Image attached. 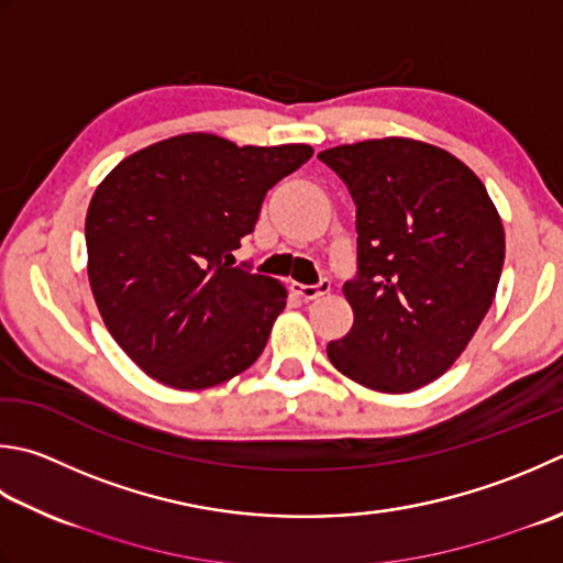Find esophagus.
Wrapping results in <instances>:
<instances>
[{"label":"esophagus","mask_w":563,"mask_h":563,"mask_svg":"<svg viewBox=\"0 0 563 563\" xmlns=\"http://www.w3.org/2000/svg\"><path fill=\"white\" fill-rule=\"evenodd\" d=\"M332 290V283L329 280H319L317 285H295V292L302 297V300H317V297L327 295Z\"/></svg>","instance_id":"34e87169"}]
</instances>
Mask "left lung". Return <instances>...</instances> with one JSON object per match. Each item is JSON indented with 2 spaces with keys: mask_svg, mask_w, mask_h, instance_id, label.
<instances>
[{
  "mask_svg": "<svg viewBox=\"0 0 563 563\" xmlns=\"http://www.w3.org/2000/svg\"><path fill=\"white\" fill-rule=\"evenodd\" d=\"M356 205L354 327L329 341L334 366L366 388L410 393L451 368L498 290L500 214L476 173L412 139H373L317 156Z\"/></svg>",
  "mask_w": 563,
  "mask_h": 563,
  "instance_id": "left-lung-1",
  "label": "left lung"
}]
</instances>
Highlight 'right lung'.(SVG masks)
<instances>
[{"label": "right lung", "instance_id": "add662e5", "mask_svg": "<svg viewBox=\"0 0 563 563\" xmlns=\"http://www.w3.org/2000/svg\"><path fill=\"white\" fill-rule=\"evenodd\" d=\"M312 158L305 143L214 134L153 143L107 175L87 209V275L109 334L163 385L202 390L261 356L285 288L236 266L263 197Z\"/></svg>", "mask_w": 563, "mask_h": 563}]
</instances>
